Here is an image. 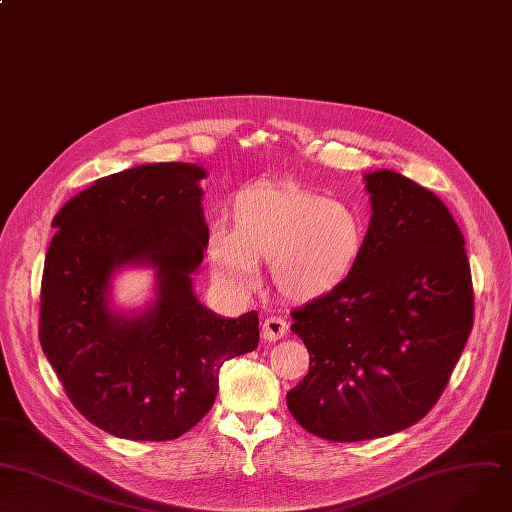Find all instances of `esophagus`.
<instances>
[{
    "label": "esophagus",
    "instance_id": "34e87169",
    "mask_svg": "<svg viewBox=\"0 0 512 512\" xmlns=\"http://www.w3.org/2000/svg\"><path fill=\"white\" fill-rule=\"evenodd\" d=\"M289 330V324L283 318L277 316H270L262 322V338L266 342H274V340H281Z\"/></svg>",
    "mask_w": 512,
    "mask_h": 512
}]
</instances>
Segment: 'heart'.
Masks as SVG:
<instances>
[{"mask_svg": "<svg viewBox=\"0 0 512 512\" xmlns=\"http://www.w3.org/2000/svg\"><path fill=\"white\" fill-rule=\"evenodd\" d=\"M229 221L231 229L211 231L207 258L213 277L235 295L248 293L258 262H268L285 299L328 297L357 270L367 244V223L355 205L291 182L244 188Z\"/></svg>", "mask_w": 512, "mask_h": 512, "instance_id": "b5f03b06", "label": "heart"}]
</instances>
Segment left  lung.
<instances>
[{
  "instance_id": "left-lung-1",
  "label": "left lung",
  "mask_w": 512,
  "mask_h": 512,
  "mask_svg": "<svg viewBox=\"0 0 512 512\" xmlns=\"http://www.w3.org/2000/svg\"><path fill=\"white\" fill-rule=\"evenodd\" d=\"M363 178L373 215L357 270L291 313L309 371L287 393L289 412L338 443L387 437L424 418L474 326L465 240L449 209L393 170Z\"/></svg>"
}]
</instances>
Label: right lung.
<instances>
[{"instance_id":"right-lung-1","label":"right lung","mask_w":512,"mask_h":512,"mask_svg":"<svg viewBox=\"0 0 512 512\" xmlns=\"http://www.w3.org/2000/svg\"><path fill=\"white\" fill-rule=\"evenodd\" d=\"M199 164L110 174L57 213L41 287V346L67 398L98 428L172 441L213 406L225 361L258 346V313L217 316L194 293L209 242ZM154 272V297L125 312L111 283Z\"/></svg>"}]
</instances>
